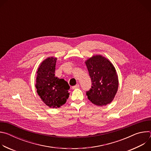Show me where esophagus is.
<instances>
[{"mask_svg": "<svg viewBox=\"0 0 151 151\" xmlns=\"http://www.w3.org/2000/svg\"><path fill=\"white\" fill-rule=\"evenodd\" d=\"M79 87V84H76V85L73 86L72 88L73 90H75V89H76V88H78Z\"/></svg>", "mask_w": 151, "mask_h": 151, "instance_id": "esophagus-1", "label": "esophagus"}]
</instances>
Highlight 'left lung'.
<instances>
[{"label":"left lung","instance_id":"1","mask_svg":"<svg viewBox=\"0 0 151 151\" xmlns=\"http://www.w3.org/2000/svg\"><path fill=\"white\" fill-rule=\"evenodd\" d=\"M91 79L92 87L87 92L88 100L103 106L111 103L118 91L119 81L116 70L106 57L96 54L85 61Z\"/></svg>","mask_w":151,"mask_h":151}]
</instances>
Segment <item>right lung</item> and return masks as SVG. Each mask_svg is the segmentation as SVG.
<instances>
[{"label": "right lung", "instance_id": "right-lung-1", "mask_svg": "<svg viewBox=\"0 0 151 151\" xmlns=\"http://www.w3.org/2000/svg\"><path fill=\"white\" fill-rule=\"evenodd\" d=\"M57 58L49 57L42 61L36 71L35 87L37 93L47 106L57 108L63 106L69 97L68 83L55 76Z\"/></svg>", "mask_w": 151, "mask_h": 151}]
</instances>
